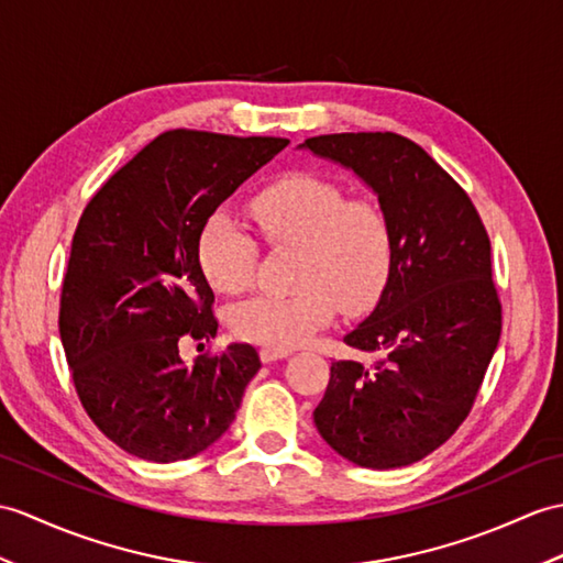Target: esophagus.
I'll return each instance as SVG.
<instances>
[{"label": "esophagus", "mask_w": 563, "mask_h": 563, "mask_svg": "<svg viewBox=\"0 0 563 563\" xmlns=\"http://www.w3.org/2000/svg\"><path fill=\"white\" fill-rule=\"evenodd\" d=\"M258 355H261V362L271 364V362H276V360L287 357V355H290V352H287V350H273V347H261Z\"/></svg>", "instance_id": "obj_1"}]
</instances>
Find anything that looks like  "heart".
Instances as JSON below:
<instances>
[{
  "instance_id": "obj_1",
  "label": "heart",
  "mask_w": 563,
  "mask_h": 563,
  "mask_svg": "<svg viewBox=\"0 0 563 563\" xmlns=\"http://www.w3.org/2000/svg\"><path fill=\"white\" fill-rule=\"evenodd\" d=\"M252 213L276 250H299L292 295H256L228 311L232 333L273 350H290L333 319L335 309H372L394 268V234L386 213L350 199L335 181L295 173L261 191ZM196 258L218 292L246 290L256 276L258 244L238 220L213 213L203 222Z\"/></svg>"
}]
</instances>
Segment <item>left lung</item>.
Wrapping results in <instances>:
<instances>
[{
    "label": "left lung",
    "instance_id": "1",
    "mask_svg": "<svg viewBox=\"0 0 563 563\" xmlns=\"http://www.w3.org/2000/svg\"><path fill=\"white\" fill-rule=\"evenodd\" d=\"M302 146L367 181L394 234L386 290L345 335L374 360L331 362L313 422L360 467L417 463L465 422L499 345L489 234L465 189L410 139L323 134Z\"/></svg>",
    "mask_w": 563,
    "mask_h": 563
}]
</instances>
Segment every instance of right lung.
I'll return each mask as SVG.
<instances>
[{
	"label": "right lung",
	"mask_w": 563,
	"mask_h": 563,
	"mask_svg": "<svg viewBox=\"0 0 563 563\" xmlns=\"http://www.w3.org/2000/svg\"><path fill=\"white\" fill-rule=\"evenodd\" d=\"M287 143L173 129L117 169L78 218L59 335L84 410L126 453L185 461L232 424L261 360L234 343L181 362L179 341L218 333L196 244L216 208Z\"/></svg>",
	"instance_id": "obj_1"
}]
</instances>
